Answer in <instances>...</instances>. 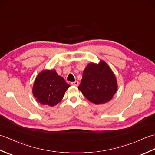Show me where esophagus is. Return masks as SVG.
<instances>
[{"label": "esophagus", "instance_id": "1", "mask_svg": "<svg viewBox=\"0 0 155 155\" xmlns=\"http://www.w3.org/2000/svg\"><path fill=\"white\" fill-rule=\"evenodd\" d=\"M72 85H73V86H75V87H77L78 84H79V83H78V81H74V82H72V83H71Z\"/></svg>", "mask_w": 155, "mask_h": 155}]
</instances>
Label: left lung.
<instances>
[{"mask_svg":"<svg viewBox=\"0 0 155 155\" xmlns=\"http://www.w3.org/2000/svg\"><path fill=\"white\" fill-rule=\"evenodd\" d=\"M87 99L95 104L110 101L117 91L115 75L103 61L98 64H88L83 73L78 87Z\"/></svg>","mask_w":155,"mask_h":155,"instance_id":"1","label":"left lung"}]
</instances>
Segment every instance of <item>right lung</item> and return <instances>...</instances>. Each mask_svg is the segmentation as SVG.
<instances>
[{
  "instance_id": "1",
  "label": "right lung",
  "mask_w": 155,
  "mask_h": 155,
  "mask_svg": "<svg viewBox=\"0 0 155 155\" xmlns=\"http://www.w3.org/2000/svg\"><path fill=\"white\" fill-rule=\"evenodd\" d=\"M69 87L70 85L55 70H44L36 78L32 94L39 103L54 107L62 99Z\"/></svg>"
}]
</instances>
